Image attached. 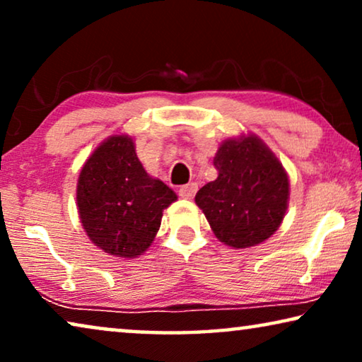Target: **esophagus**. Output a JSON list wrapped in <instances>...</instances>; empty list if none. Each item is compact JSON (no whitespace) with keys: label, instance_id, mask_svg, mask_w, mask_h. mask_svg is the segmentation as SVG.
<instances>
[{"label":"esophagus","instance_id":"1","mask_svg":"<svg viewBox=\"0 0 362 362\" xmlns=\"http://www.w3.org/2000/svg\"><path fill=\"white\" fill-rule=\"evenodd\" d=\"M196 191H197V185L196 182H189V185H185V186H181L180 187V196L182 197V199H192V197H194V194H196Z\"/></svg>","mask_w":362,"mask_h":362}]
</instances>
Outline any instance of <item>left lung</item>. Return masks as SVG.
I'll use <instances>...</instances> for the list:
<instances>
[{
  "mask_svg": "<svg viewBox=\"0 0 362 362\" xmlns=\"http://www.w3.org/2000/svg\"><path fill=\"white\" fill-rule=\"evenodd\" d=\"M217 177L202 186L196 204L221 242L247 249L269 239L284 221L290 181L269 146L255 135L226 140L214 156Z\"/></svg>",
  "mask_w": 362,
  "mask_h": 362,
  "instance_id": "left-lung-1",
  "label": "left lung"
}]
</instances>
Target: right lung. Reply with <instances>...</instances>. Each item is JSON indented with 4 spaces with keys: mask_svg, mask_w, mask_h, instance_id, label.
<instances>
[{
    "mask_svg": "<svg viewBox=\"0 0 362 362\" xmlns=\"http://www.w3.org/2000/svg\"><path fill=\"white\" fill-rule=\"evenodd\" d=\"M177 199L138 160L133 138L113 135L83 163L77 181V209L88 239L105 254L141 255L160 230L163 211Z\"/></svg>",
    "mask_w": 362,
    "mask_h": 362,
    "instance_id": "add662e5",
    "label": "right lung"
}]
</instances>
